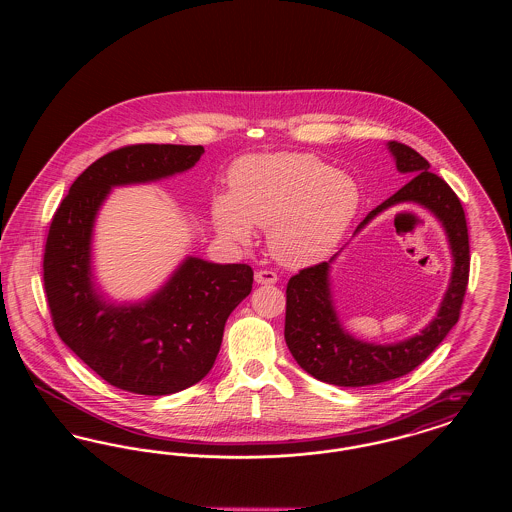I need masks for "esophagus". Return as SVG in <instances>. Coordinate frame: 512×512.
Listing matches in <instances>:
<instances>
[{
  "label": "esophagus",
  "mask_w": 512,
  "mask_h": 512,
  "mask_svg": "<svg viewBox=\"0 0 512 512\" xmlns=\"http://www.w3.org/2000/svg\"><path fill=\"white\" fill-rule=\"evenodd\" d=\"M276 280H278V276H276V272H272V270H257V272H255V282H257V284L270 286V284H276Z\"/></svg>",
  "instance_id": "esophagus-1"
}]
</instances>
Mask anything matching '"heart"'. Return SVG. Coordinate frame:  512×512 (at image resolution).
Returning a JSON list of instances; mask_svg holds the SVG:
<instances>
[{"mask_svg":"<svg viewBox=\"0 0 512 512\" xmlns=\"http://www.w3.org/2000/svg\"><path fill=\"white\" fill-rule=\"evenodd\" d=\"M232 194L213 201L220 234L247 244L253 224L270 226L272 255L288 267H307L340 244L355 219L361 192L345 172L311 153L247 155L230 172Z\"/></svg>","mask_w":512,"mask_h":512,"instance_id":"obj_1","label":"heart"}]
</instances>
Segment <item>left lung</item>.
I'll use <instances>...</instances> for the list:
<instances>
[{
  "label": "left lung",
  "mask_w": 512,
  "mask_h": 512,
  "mask_svg": "<svg viewBox=\"0 0 512 512\" xmlns=\"http://www.w3.org/2000/svg\"><path fill=\"white\" fill-rule=\"evenodd\" d=\"M397 171L411 180L372 209L357 226L355 234L382 211L399 203H418L443 224L453 253V272L436 318L413 338L376 345L353 338L343 330L330 292V263L303 268L290 278L286 288V328L284 338L293 359L320 382L363 388L390 382L409 374L438 347L461 317L470 270V245L464 209L449 184L430 172V163L413 147L390 142Z\"/></svg>",
  "instance_id": "8db88e82"
}]
</instances>
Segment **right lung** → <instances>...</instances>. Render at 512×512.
<instances>
[{
    "label": "right lung",
    "mask_w": 512,
    "mask_h": 512,
    "mask_svg": "<svg viewBox=\"0 0 512 512\" xmlns=\"http://www.w3.org/2000/svg\"><path fill=\"white\" fill-rule=\"evenodd\" d=\"M201 146L138 144L99 157L57 207L44 253V288L59 338L105 382L140 395L186 390L209 374L224 324L251 292L249 265L188 257L146 301L103 299L92 274V232L111 188L192 169Z\"/></svg>",
    "instance_id": "1"
}]
</instances>
